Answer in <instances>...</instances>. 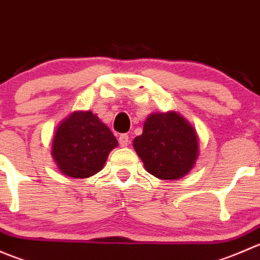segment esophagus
I'll use <instances>...</instances> for the list:
<instances>
[{
	"label": "esophagus",
	"mask_w": 260,
	"mask_h": 260,
	"mask_svg": "<svg viewBox=\"0 0 260 260\" xmlns=\"http://www.w3.org/2000/svg\"><path fill=\"white\" fill-rule=\"evenodd\" d=\"M118 141H119L120 147H125L129 145V137H128V135H120L119 138H118Z\"/></svg>",
	"instance_id": "34e87169"
}]
</instances>
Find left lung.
<instances>
[{
    "mask_svg": "<svg viewBox=\"0 0 260 260\" xmlns=\"http://www.w3.org/2000/svg\"><path fill=\"white\" fill-rule=\"evenodd\" d=\"M133 147L147 172L159 180L186 176L200 152L196 129L174 111L149 114L143 123L142 135L133 140Z\"/></svg>",
    "mask_w": 260,
    "mask_h": 260,
    "instance_id": "obj_1",
    "label": "left lung"
}]
</instances>
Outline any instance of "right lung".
Segmentation results:
<instances>
[{
	"instance_id": "1",
	"label": "right lung",
	"mask_w": 260,
	"mask_h": 260,
	"mask_svg": "<svg viewBox=\"0 0 260 260\" xmlns=\"http://www.w3.org/2000/svg\"><path fill=\"white\" fill-rule=\"evenodd\" d=\"M118 146L112 131L90 111H75L59 123L51 156L65 176L86 179L98 174Z\"/></svg>"
}]
</instances>
